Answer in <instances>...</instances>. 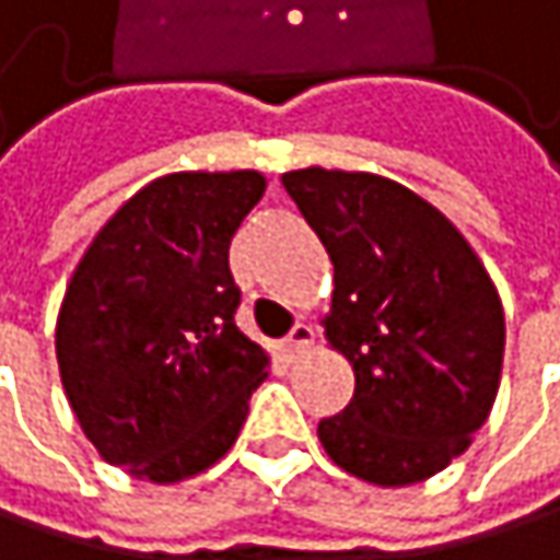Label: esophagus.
<instances>
[{
    "label": "esophagus",
    "instance_id": "1",
    "mask_svg": "<svg viewBox=\"0 0 560 560\" xmlns=\"http://www.w3.org/2000/svg\"><path fill=\"white\" fill-rule=\"evenodd\" d=\"M314 347V330L307 324H294V330L281 340V353L288 363H294L298 357H304Z\"/></svg>",
    "mask_w": 560,
    "mask_h": 560
}]
</instances>
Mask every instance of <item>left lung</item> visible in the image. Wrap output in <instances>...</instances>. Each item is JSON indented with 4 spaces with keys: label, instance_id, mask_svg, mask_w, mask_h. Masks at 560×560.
Instances as JSON below:
<instances>
[{
    "label": "left lung",
    "instance_id": "8db88e82",
    "mask_svg": "<svg viewBox=\"0 0 560 560\" xmlns=\"http://www.w3.org/2000/svg\"><path fill=\"white\" fill-rule=\"evenodd\" d=\"M281 184L330 256L320 324L357 376L350 405L317 424L327 457L373 487L441 474L500 392L505 317L490 272L438 207L392 177L311 165Z\"/></svg>",
    "mask_w": 560,
    "mask_h": 560
}]
</instances>
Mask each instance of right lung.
<instances>
[{
  "mask_svg": "<svg viewBox=\"0 0 560 560\" xmlns=\"http://www.w3.org/2000/svg\"><path fill=\"white\" fill-rule=\"evenodd\" d=\"M259 171H174L132 194L67 281L55 350L63 395L106 464L177 483L240 438L269 353L236 324L230 240Z\"/></svg>",
  "mask_w": 560,
  "mask_h": 560,
  "instance_id": "right-lung-1",
  "label": "right lung"
}]
</instances>
